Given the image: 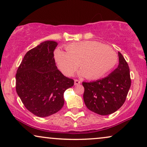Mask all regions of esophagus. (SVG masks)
Listing matches in <instances>:
<instances>
[{"mask_svg": "<svg viewBox=\"0 0 147 147\" xmlns=\"http://www.w3.org/2000/svg\"><path fill=\"white\" fill-rule=\"evenodd\" d=\"M80 84V81L78 80H74V85H78V84Z\"/></svg>", "mask_w": 147, "mask_h": 147, "instance_id": "34e87169", "label": "esophagus"}]
</instances>
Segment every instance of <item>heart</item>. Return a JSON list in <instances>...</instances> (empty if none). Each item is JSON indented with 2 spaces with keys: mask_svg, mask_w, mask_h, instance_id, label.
<instances>
[{
  "mask_svg": "<svg viewBox=\"0 0 147 147\" xmlns=\"http://www.w3.org/2000/svg\"><path fill=\"white\" fill-rule=\"evenodd\" d=\"M67 53L56 50L55 63L64 75L71 76L76 69L79 74L90 80L104 77L115 67L118 57L110 47L95 41L72 43L67 46Z\"/></svg>",
  "mask_w": 147,
  "mask_h": 147,
  "instance_id": "b5f03b06",
  "label": "heart"
}]
</instances>
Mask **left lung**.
<instances>
[{
	"label": "left lung",
	"instance_id": "left-lung-1",
	"mask_svg": "<svg viewBox=\"0 0 147 147\" xmlns=\"http://www.w3.org/2000/svg\"><path fill=\"white\" fill-rule=\"evenodd\" d=\"M118 55L119 66L108 76L96 81L82 82L86 107L100 115H111L121 108L131 87L129 65L121 53Z\"/></svg>",
	"mask_w": 147,
	"mask_h": 147
}]
</instances>
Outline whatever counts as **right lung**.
Masks as SVG:
<instances>
[{
	"label": "right lung",
	"instance_id": "1",
	"mask_svg": "<svg viewBox=\"0 0 147 147\" xmlns=\"http://www.w3.org/2000/svg\"><path fill=\"white\" fill-rule=\"evenodd\" d=\"M58 42L46 40L28 51L16 74V90L27 110L46 117L63 108L64 92L74 80L57 69L54 51Z\"/></svg>",
	"mask_w": 147,
	"mask_h": 147
}]
</instances>
